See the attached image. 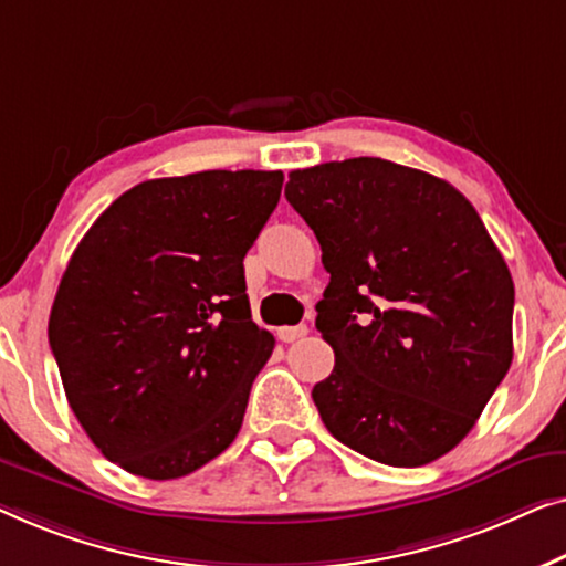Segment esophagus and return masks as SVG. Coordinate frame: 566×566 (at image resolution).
<instances>
[{"mask_svg": "<svg viewBox=\"0 0 566 566\" xmlns=\"http://www.w3.org/2000/svg\"><path fill=\"white\" fill-rule=\"evenodd\" d=\"M302 336H307V325H284V328L276 331V338H280L282 344H294V340H300Z\"/></svg>", "mask_w": 566, "mask_h": 566, "instance_id": "obj_1", "label": "esophagus"}]
</instances>
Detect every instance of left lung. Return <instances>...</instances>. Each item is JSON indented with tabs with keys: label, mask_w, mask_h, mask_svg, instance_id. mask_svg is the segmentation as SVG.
Listing matches in <instances>:
<instances>
[{
	"label": "left lung",
	"mask_w": 566,
	"mask_h": 566,
	"mask_svg": "<svg viewBox=\"0 0 566 566\" xmlns=\"http://www.w3.org/2000/svg\"><path fill=\"white\" fill-rule=\"evenodd\" d=\"M284 197L331 274L315 328L336 366L323 423L389 467H423L472 431L513 361V276L459 189L385 158L290 174Z\"/></svg>",
	"instance_id": "obj_1"
}]
</instances>
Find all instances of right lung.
<instances>
[{
    "label": "right lung",
    "mask_w": 566,
    "mask_h": 566,
    "mask_svg": "<svg viewBox=\"0 0 566 566\" xmlns=\"http://www.w3.org/2000/svg\"><path fill=\"white\" fill-rule=\"evenodd\" d=\"M282 181L253 169L148 179L76 245L48 340L78 423L125 472L177 480L241 431L274 352L251 321L243 259Z\"/></svg>",
    "instance_id": "1"
}]
</instances>
